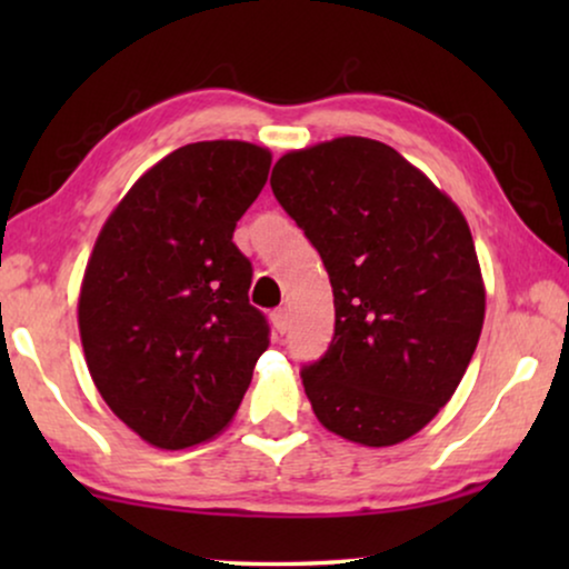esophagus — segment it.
I'll return each mask as SVG.
<instances>
[{
    "mask_svg": "<svg viewBox=\"0 0 569 569\" xmlns=\"http://www.w3.org/2000/svg\"><path fill=\"white\" fill-rule=\"evenodd\" d=\"M271 326H274L277 333H287V329H290V313H287V308H277L271 313Z\"/></svg>",
    "mask_w": 569,
    "mask_h": 569,
    "instance_id": "1",
    "label": "esophagus"
}]
</instances>
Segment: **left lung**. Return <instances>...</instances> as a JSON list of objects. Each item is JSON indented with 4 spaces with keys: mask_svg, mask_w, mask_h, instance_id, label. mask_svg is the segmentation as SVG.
I'll return each instance as SVG.
<instances>
[{
    "mask_svg": "<svg viewBox=\"0 0 569 569\" xmlns=\"http://www.w3.org/2000/svg\"><path fill=\"white\" fill-rule=\"evenodd\" d=\"M271 191L331 279L333 339L300 370L318 422L370 448L411 438L450 401L485 323L461 209L365 137L287 152Z\"/></svg>",
    "mask_w": 569,
    "mask_h": 569,
    "instance_id": "left-lung-1",
    "label": "left lung"
}]
</instances>
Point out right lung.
<instances>
[{
  "instance_id": "right-lung-1",
  "label": "right lung",
  "mask_w": 569,
  "mask_h": 569,
  "mask_svg": "<svg viewBox=\"0 0 569 569\" xmlns=\"http://www.w3.org/2000/svg\"><path fill=\"white\" fill-rule=\"evenodd\" d=\"M269 166V150L236 139L186 144L131 186L92 248L77 308L84 360L113 415L154 448L228 427L267 352L232 232Z\"/></svg>"
}]
</instances>
